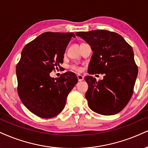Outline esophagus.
I'll return each instance as SVG.
<instances>
[{
    "label": "esophagus",
    "mask_w": 148,
    "mask_h": 148,
    "mask_svg": "<svg viewBox=\"0 0 148 148\" xmlns=\"http://www.w3.org/2000/svg\"><path fill=\"white\" fill-rule=\"evenodd\" d=\"M77 78H78V80H79V81H82L84 80V76L81 75V74L77 75Z\"/></svg>",
    "instance_id": "obj_1"
}]
</instances>
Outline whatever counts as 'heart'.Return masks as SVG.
<instances>
[{
  "label": "heart",
  "mask_w": 148,
  "mask_h": 148,
  "mask_svg": "<svg viewBox=\"0 0 148 148\" xmlns=\"http://www.w3.org/2000/svg\"><path fill=\"white\" fill-rule=\"evenodd\" d=\"M72 69H74V70L76 71V72H81V71L82 70L81 67H80L79 66H76V65H73V66H72Z\"/></svg>",
  "instance_id": "1"
}]
</instances>
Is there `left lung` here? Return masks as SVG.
<instances>
[{"label": "left lung", "mask_w": 148, "mask_h": 148, "mask_svg": "<svg viewBox=\"0 0 148 148\" xmlns=\"http://www.w3.org/2000/svg\"><path fill=\"white\" fill-rule=\"evenodd\" d=\"M76 35L93 51L89 74L105 75L99 81L92 76L85 77L89 108L102 115L120 112L131 99L138 74L132 48L119 34L107 30L80 32Z\"/></svg>", "instance_id": "obj_1"}]
</instances>
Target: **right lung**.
Listing matches in <instances>:
<instances>
[{
	"instance_id": "obj_1",
	"label": "right lung",
	"mask_w": 148,
	"mask_h": 148,
	"mask_svg": "<svg viewBox=\"0 0 148 148\" xmlns=\"http://www.w3.org/2000/svg\"><path fill=\"white\" fill-rule=\"evenodd\" d=\"M74 33L45 32L25 46L16 65L18 93L24 106L39 117L49 119L65 107L67 95L77 83L74 73L55 79L49 73L63 63Z\"/></svg>"
}]
</instances>
